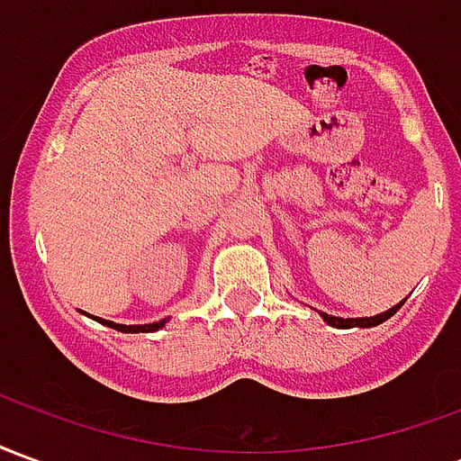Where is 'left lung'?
Instances as JSON below:
<instances>
[{"instance_id":"left-lung-1","label":"left lung","mask_w":461,"mask_h":461,"mask_svg":"<svg viewBox=\"0 0 461 461\" xmlns=\"http://www.w3.org/2000/svg\"><path fill=\"white\" fill-rule=\"evenodd\" d=\"M400 306H402V301H400V303H395L393 309L383 311V313H377V316H370V319H367V316L366 319H339V316H329V313H323V311H321L319 316L326 321L329 326H333V329H373V326H380L383 321L390 319L393 313H397V309H400Z\"/></svg>"}]
</instances>
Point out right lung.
I'll return each instance as SVG.
<instances>
[{"mask_svg":"<svg viewBox=\"0 0 461 461\" xmlns=\"http://www.w3.org/2000/svg\"><path fill=\"white\" fill-rule=\"evenodd\" d=\"M95 321H101L104 326H108V329H115L121 330V333H152V330H160L165 323L170 319H162V321H155V323H145V326H125V323H113V321H105V319H98L95 316Z\"/></svg>","mask_w":461,"mask_h":461,"instance_id":"obj_1","label":"right lung"}]
</instances>
